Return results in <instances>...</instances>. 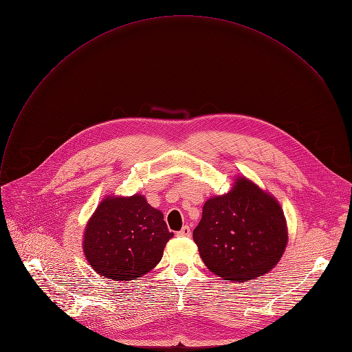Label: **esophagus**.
Returning a JSON list of instances; mask_svg holds the SVG:
<instances>
[{"label": "esophagus", "mask_w": 352, "mask_h": 352, "mask_svg": "<svg viewBox=\"0 0 352 352\" xmlns=\"http://www.w3.org/2000/svg\"><path fill=\"white\" fill-rule=\"evenodd\" d=\"M178 235H179V236H189V235H190V228H189L188 226H184V227L181 228V231H178Z\"/></svg>", "instance_id": "obj_1"}]
</instances>
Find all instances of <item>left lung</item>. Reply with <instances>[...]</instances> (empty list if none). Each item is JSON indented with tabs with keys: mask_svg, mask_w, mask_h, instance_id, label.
<instances>
[{
	"mask_svg": "<svg viewBox=\"0 0 352 352\" xmlns=\"http://www.w3.org/2000/svg\"><path fill=\"white\" fill-rule=\"evenodd\" d=\"M193 241L208 269L232 283L269 273L281 259L287 221L277 199L245 177L206 200Z\"/></svg>",
	"mask_w": 352,
	"mask_h": 352,
	"instance_id": "8db88e82",
	"label": "left lung"
}]
</instances>
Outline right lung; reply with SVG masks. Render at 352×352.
Listing matches in <instances>:
<instances>
[{"label":"right lung","instance_id":"1","mask_svg":"<svg viewBox=\"0 0 352 352\" xmlns=\"http://www.w3.org/2000/svg\"><path fill=\"white\" fill-rule=\"evenodd\" d=\"M173 235L163 213L144 196H107L87 221L82 245L96 273L129 281L157 266Z\"/></svg>","mask_w":352,"mask_h":352}]
</instances>
